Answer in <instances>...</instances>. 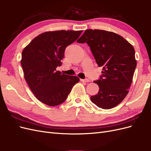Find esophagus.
Masks as SVG:
<instances>
[{"instance_id": "34e87169", "label": "esophagus", "mask_w": 151, "mask_h": 151, "mask_svg": "<svg viewBox=\"0 0 151 151\" xmlns=\"http://www.w3.org/2000/svg\"><path fill=\"white\" fill-rule=\"evenodd\" d=\"M81 81L82 82H84V83H89L91 81L88 79H81Z\"/></svg>"}]
</instances>
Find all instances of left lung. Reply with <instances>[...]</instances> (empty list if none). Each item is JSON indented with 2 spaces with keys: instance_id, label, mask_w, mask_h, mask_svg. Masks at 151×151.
Masks as SVG:
<instances>
[{
  "instance_id": "1",
  "label": "left lung",
  "mask_w": 151,
  "mask_h": 151,
  "mask_svg": "<svg viewBox=\"0 0 151 151\" xmlns=\"http://www.w3.org/2000/svg\"><path fill=\"white\" fill-rule=\"evenodd\" d=\"M77 42L88 44L98 65L103 67L102 75L94 81L99 92L91 96V101L105 109L116 106L132 84L137 65L134 47L122 36L99 29H86Z\"/></svg>"
}]
</instances>
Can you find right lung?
Returning <instances> with one entry per match:
<instances>
[{"label":"right lung","instance_id":"1","mask_svg":"<svg viewBox=\"0 0 151 151\" xmlns=\"http://www.w3.org/2000/svg\"><path fill=\"white\" fill-rule=\"evenodd\" d=\"M83 31L45 32L35 38L22 52L24 79L36 98L50 106L65 101L72 88L79 82L77 76L56 70L61 66L66 47L79 37Z\"/></svg>","mask_w":151,"mask_h":151}]
</instances>
